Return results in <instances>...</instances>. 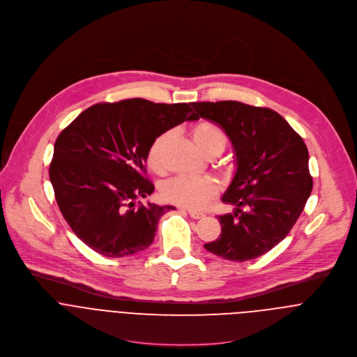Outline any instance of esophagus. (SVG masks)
<instances>
[{"mask_svg": "<svg viewBox=\"0 0 357 357\" xmlns=\"http://www.w3.org/2000/svg\"><path fill=\"white\" fill-rule=\"evenodd\" d=\"M188 215L192 218V219H202L205 215L202 212H197V211H191L188 209Z\"/></svg>", "mask_w": 357, "mask_h": 357, "instance_id": "obj_1", "label": "esophagus"}]
</instances>
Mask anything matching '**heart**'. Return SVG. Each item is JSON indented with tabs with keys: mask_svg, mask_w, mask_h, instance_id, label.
<instances>
[{
	"mask_svg": "<svg viewBox=\"0 0 357 357\" xmlns=\"http://www.w3.org/2000/svg\"><path fill=\"white\" fill-rule=\"evenodd\" d=\"M191 137L198 149L205 156H216L227 145V137L225 131L211 121L197 123L191 130ZM167 139V132L158 135L148 152V165L158 173L165 169V148ZM218 191L219 185L213 178H191L177 176L167 180L162 185L160 194L166 202L188 209H201L208 205V202L218 194Z\"/></svg>",
	"mask_w": 357,
	"mask_h": 357,
	"instance_id": "heart-1",
	"label": "heart"
}]
</instances>
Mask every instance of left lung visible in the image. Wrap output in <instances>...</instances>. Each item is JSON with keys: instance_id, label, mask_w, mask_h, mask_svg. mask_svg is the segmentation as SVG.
<instances>
[{"instance_id": "8db88e82", "label": "left lung", "mask_w": 357, "mask_h": 357, "mask_svg": "<svg viewBox=\"0 0 357 357\" xmlns=\"http://www.w3.org/2000/svg\"><path fill=\"white\" fill-rule=\"evenodd\" d=\"M198 117L223 128L236 153V173L222 197L233 213L218 216L222 233L204 247L229 261L261 257L279 244L312 190L303 138L276 112L245 103L195 102Z\"/></svg>"}]
</instances>
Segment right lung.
Wrapping results in <instances>:
<instances>
[{
  "instance_id": "add662e5",
  "label": "right lung",
  "mask_w": 357,
  "mask_h": 357,
  "mask_svg": "<svg viewBox=\"0 0 357 357\" xmlns=\"http://www.w3.org/2000/svg\"><path fill=\"white\" fill-rule=\"evenodd\" d=\"M191 103L127 99L98 103L61 131L50 163L59 208L73 231L93 251L120 258L148 248L170 205L137 202L155 191L146 178L155 138L199 117Z\"/></svg>"
}]
</instances>
